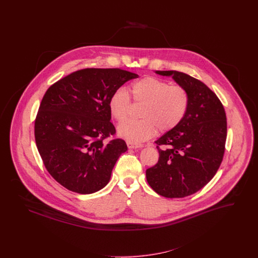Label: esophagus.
<instances>
[{"instance_id": "34e87169", "label": "esophagus", "mask_w": 258, "mask_h": 258, "mask_svg": "<svg viewBox=\"0 0 258 258\" xmlns=\"http://www.w3.org/2000/svg\"><path fill=\"white\" fill-rule=\"evenodd\" d=\"M126 145L130 149H139V148L142 147L141 144H136V143H133L131 141H126Z\"/></svg>"}]
</instances>
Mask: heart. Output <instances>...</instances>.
<instances>
[{
    "label": "heart",
    "mask_w": 258,
    "mask_h": 258,
    "mask_svg": "<svg viewBox=\"0 0 258 258\" xmlns=\"http://www.w3.org/2000/svg\"><path fill=\"white\" fill-rule=\"evenodd\" d=\"M136 103L144 104L139 121H126L118 126V135L133 143H140L152 138L157 130L169 132L183 121L188 108L189 98L183 87L171 86L170 83L152 76L135 82L131 88ZM112 117L123 122L132 107L127 92L120 88L109 98Z\"/></svg>",
    "instance_id": "heart-1"
}]
</instances>
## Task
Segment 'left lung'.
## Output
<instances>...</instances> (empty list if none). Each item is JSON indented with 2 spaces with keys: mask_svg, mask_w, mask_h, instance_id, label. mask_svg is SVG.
I'll use <instances>...</instances> for the list:
<instances>
[{
  "mask_svg": "<svg viewBox=\"0 0 258 258\" xmlns=\"http://www.w3.org/2000/svg\"><path fill=\"white\" fill-rule=\"evenodd\" d=\"M172 76L187 92L189 103L183 121L159 138L158 163L146 170L150 186L161 197L181 198L208 184L223 159L227 123L222 103L203 82L176 71Z\"/></svg>",
  "mask_w": 258,
  "mask_h": 258,
  "instance_id": "1",
  "label": "left lung"
}]
</instances>
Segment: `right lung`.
<instances>
[{
	"instance_id": "obj_1",
	"label": "right lung",
	"mask_w": 258,
	"mask_h": 258,
	"mask_svg": "<svg viewBox=\"0 0 258 258\" xmlns=\"http://www.w3.org/2000/svg\"><path fill=\"white\" fill-rule=\"evenodd\" d=\"M137 74L121 69H84L48 88L35 121L38 153L50 175L80 195L108 184L127 147L116 134L108 106L111 95Z\"/></svg>"
}]
</instances>
